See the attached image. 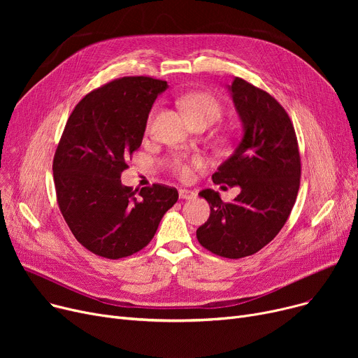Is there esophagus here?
<instances>
[{
    "label": "esophagus",
    "mask_w": 358,
    "mask_h": 358,
    "mask_svg": "<svg viewBox=\"0 0 358 358\" xmlns=\"http://www.w3.org/2000/svg\"><path fill=\"white\" fill-rule=\"evenodd\" d=\"M178 196H180V199H181V200H192V199H194V197H196V193H194V192H192V190L181 189V190L178 192Z\"/></svg>",
    "instance_id": "34e87169"
}]
</instances>
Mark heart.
I'll return each instance as SVG.
<instances>
[{
    "label": "heart",
    "instance_id": "heart-1",
    "mask_svg": "<svg viewBox=\"0 0 358 358\" xmlns=\"http://www.w3.org/2000/svg\"><path fill=\"white\" fill-rule=\"evenodd\" d=\"M180 104L182 107V110L187 113V116L190 117V120L193 122V124L197 123H213L215 120L219 119L222 108L220 104L212 97L209 94H204V92H193L189 94V96H184L180 100ZM200 161L196 159L194 164H199ZM173 171L182 180L190 178L193 174V169L192 165L187 162L184 158L177 157L174 158L171 162Z\"/></svg>",
    "mask_w": 358,
    "mask_h": 358
}]
</instances>
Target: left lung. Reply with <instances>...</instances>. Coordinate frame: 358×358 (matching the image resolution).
Wrapping results in <instances>:
<instances>
[{
    "label": "left lung",
    "mask_w": 358,
    "mask_h": 358,
    "mask_svg": "<svg viewBox=\"0 0 358 358\" xmlns=\"http://www.w3.org/2000/svg\"><path fill=\"white\" fill-rule=\"evenodd\" d=\"M242 138L232 155L212 176L215 184L238 185L241 193L223 203L219 193H199L210 206L197 229L201 245L224 258L248 257L266 247L285 227L300 184L294 127L268 92L235 77L228 85Z\"/></svg>",
    "instance_id": "1"
}]
</instances>
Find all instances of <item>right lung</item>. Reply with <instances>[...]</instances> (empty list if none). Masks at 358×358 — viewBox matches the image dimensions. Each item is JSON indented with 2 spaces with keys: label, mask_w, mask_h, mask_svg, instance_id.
Returning <instances> with one entry per match:
<instances>
[{
  "label": "right lung",
  "mask_w": 358,
  "mask_h": 358,
  "mask_svg": "<svg viewBox=\"0 0 358 358\" xmlns=\"http://www.w3.org/2000/svg\"><path fill=\"white\" fill-rule=\"evenodd\" d=\"M166 88L149 77L115 80L87 94L66 122L53 158L56 197L73 236L99 257L119 259L141 251L178 200L171 187L138 192L120 180Z\"/></svg>",
  "instance_id": "add662e5"
}]
</instances>
